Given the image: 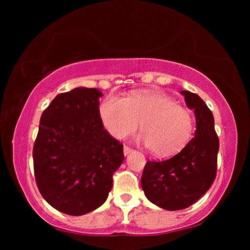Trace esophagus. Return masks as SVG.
Wrapping results in <instances>:
<instances>
[{
    "instance_id": "1",
    "label": "esophagus",
    "mask_w": 250,
    "mask_h": 250,
    "mask_svg": "<svg viewBox=\"0 0 250 250\" xmlns=\"http://www.w3.org/2000/svg\"><path fill=\"white\" fill-rule=\"evenodd\" d=\"M132 152H133V150L131 149V147L125 146V147H124V154H125V156L131 154V153H132Z\"/></svg>"
}]
</instances>
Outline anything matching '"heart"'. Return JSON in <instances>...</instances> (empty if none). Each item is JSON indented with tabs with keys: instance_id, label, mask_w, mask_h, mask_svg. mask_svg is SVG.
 <instances>
[{
	"instance_id": "heart-1",
	"label": "heart",
	"mask_w": 250,
	"mask_h": 250,
	"mask_svg": "<svg viewBox=\"0 0 250 250\" xmlns=\"http://www.w3.org/2000/svg\"><path fill=\"white\" fill-rule=\"evenodd\" d=\"M99 117L116 139L133 133L141 122L143 132L138 140L160 158L179 153L194 133L192 113L171 97L154 90L133 91L125 98L109 95L99 105Z\"/></svg>"
}]
</instances>
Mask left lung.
I'll return each instance as SVG.
<instances>
[{
  "label": "left lung",
  "instance_id": "obj_1",
  "mask_svg": "<svg viewBox=\"0 0 250 250\" xmlns=\"http://www.w3.org/2000/svg\"><path fill=\"white\" fill-rule=\"evenodd\" d=\"M186 105L194 110V138L180 153L166 161H147L141 186L147 200L167 210L184 209L208 191L216 177L219 141L214 117L200 96L183 90Z\"/></svg>",
  "mask_w": 250,
  "mask_h": 250
}]
</instances>
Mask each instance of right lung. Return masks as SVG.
Segmentation results:
<instances>
[{
    "label": "right lung",
    "instance_id": "add662e5",
    "mask_svg": "<svg viewBox=\"0 0 250 250\" xmlns=\"http://www.w3.org/2000/svg\"><path fill=\"white\" fill-rule=\"evenodd\" d=\"M101 91L79 87L55 97L41 117L33 160L42 196L62 213L80 216L107 200L124 146L104 130Z\"/></svg>",
    "mask_w": 250,
    "mask_h": 250
}]
</instances>
